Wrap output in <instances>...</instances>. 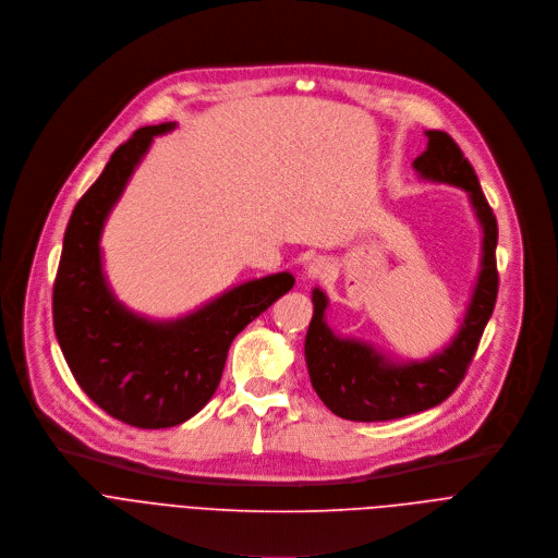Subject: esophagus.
Wrapping results in <instances>:
<instances>
[{"label": "esophagus", "mask_w": 558, "mask_h": 558, "mask_svg": "<svg viewBox=\"0 0 558 558\" xmlns=\"http://www.w3.org/2000/svg\"><path fill=\"white\" fill-rule=\"evenodd\" d=\"M329 272H331V262L327 257H314L305 266L307 279H325Z\"/></svg>", "instance_id": "34e87169"}]
</instances>
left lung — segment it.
<instances>
[{
  "label": "left lung",
  "instance_id": "8db88e82",
  "mask_svg": "<svg viewBox=\"0 0 558 558\" xmlns=\"http://www.w3.org/2000/svg\"><path fill=\"white\" fill-rule=\"evenodd\" d=\"M428 143L413 160L420 180L451 184L469 193L482 227V262L477 283L451 343L422 361H393L372 343L339 337L327 320V294L312 290L314 314L305 333V363L310 380L323 404L339 417L354 422L396 420L420 413L447 400L462 383L495 310L497 275V219L488 206L477 173L458 143L439 130L424 132Z\"/></svg>",
  "mask_w": 558,
  "mask_h": 558
}]
</instances>
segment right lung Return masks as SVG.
<instances>
[{"label":"right lung","mask_w":558,"mask_h":558,"mask_svg":"<svg viewBox=\"0 0 558 558\" xmlns=\"http://www.w3.org/2000/svg\"><path fill=\"white\" fill-rule=\"evenodd\" d=\"M178 123L149 125L123 143L68 221L52 290L59 348L78 387L111 417L138 428L186 422L213 398L238 333L292 286L290 272L244 281L202 307L154 320L111 292L100 235L154 136Z\"/></svg>","instance_id":"obj_1"}]
</instances>
